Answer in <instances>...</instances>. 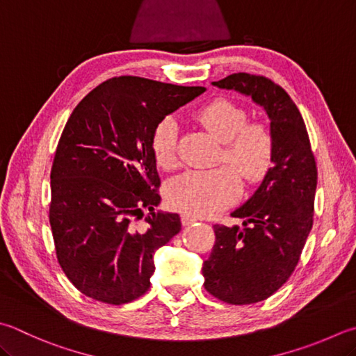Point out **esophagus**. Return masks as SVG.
Returning a JSON list of instances; mask_svg holds the SVG:
<instances>
[{
    "mask_svg": "<svg viewBox=\"0 0 356 356\" xmlns=\"http://www.w3.org/2000/svg\"><path fill=\"white\" fill-rule=\"evenodd\" d=\"M197 220H198L197 217L189 216V213H183V216H181V223H183L184 226H189V225H192V223H195Z\"/></svg>",
    "mask_w": 356,
    "mask_h": 356,
    "instance_id": "1",
    "label": "esophagus"
}]
</instances>
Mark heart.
I'll list each match as a JSON object with an SVG mask.
<instances>
[{"mask_svg":"<svg viewBox=\"0 0 356 356\" xmlns=\"http://www.w3.org/2000/svg\"><path fill=\"white\" fill-rule=\"evenodd\" d=\"M195 119L223 143L220 159L226 161L248 183H257L273 165L274 139L264 124L248 122L241 106L231 100L216 99L195 111ZM178 122L165 116L156 124L152 135V152L163 169L178 164ZM241 189L240 178L231 167L209 170H187L167 186L169 204L191 216H211L232 203Z\"/></svg>","mask_w":356,"mask_h":356,"instance_id":"obj_1","label":"heart"}]
</instances>
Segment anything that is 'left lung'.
I'll return each mask as SVG.
<instances>
[{
  "instance_id": "left-lung-1",
  "label": "left lung",
  "mask_w": 356,
  "mask_h": 356,
  "mask_svg": "<svg viewBox=\"0 0 356 356\" xmlns=\"http://www.w3.org/2000/svg\"><path fill=\"white\" fill-rule=\"evenodd\" d=\"M212 85L250 96L271 122L273 167L231 212L245 227L213 226L216 245L201 270L212 296L232 305L256 304L276 293L298 265L313 226L318 169L304 119L284 88L246 72Z\"/></svg>"
}]
</instances>
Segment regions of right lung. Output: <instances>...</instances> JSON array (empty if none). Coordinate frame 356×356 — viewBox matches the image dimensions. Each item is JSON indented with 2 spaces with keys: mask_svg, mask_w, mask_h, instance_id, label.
Returning a JSON list of instances; mask_svg holds the SVG:
<instances>
[{
  "mask_svg": "<svg viewBox=\"0 0 356 356\" xmlns=\"http://www.w3.org/2000/svg\"><path fill=\"white\" fill-rule=\"evenodd\" d=\"M204 91L120 76L74 108L51 169L49 223L58 264L85 296L120 305L149 290L153 254L181 231L178 213L155 212L161 181L152 135ZM145 209L151 216L140 230L134 223Z\"/></svg>",
  "mask_w": 356,
  "mask_h": 356,
  "instance_id": "1",
  "label": "right lung"
}]
</instances>
